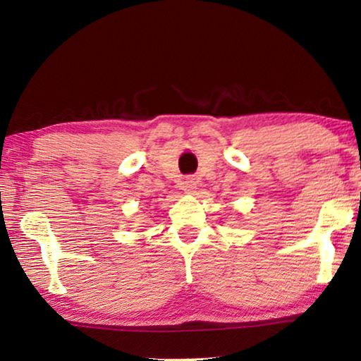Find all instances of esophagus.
Segmentation results:
<instances>
[{
    "instance_id": "34e87169",
    "label": "esophagus",
    "mask_w": 361,
    "mask_h": 361,
    "mask_svg": "<svg viewBox=\"0 0 361 361\" xmlns=\"http://www.w3.org/2000/svg\"><path fill=\"white\" fill-rule=\"evenodd\" d=\"M195 186H197V181H195L194 178H186L185 181H183V189H185L186 194L194 192Z\"/></svg>"
}]
</instances>
